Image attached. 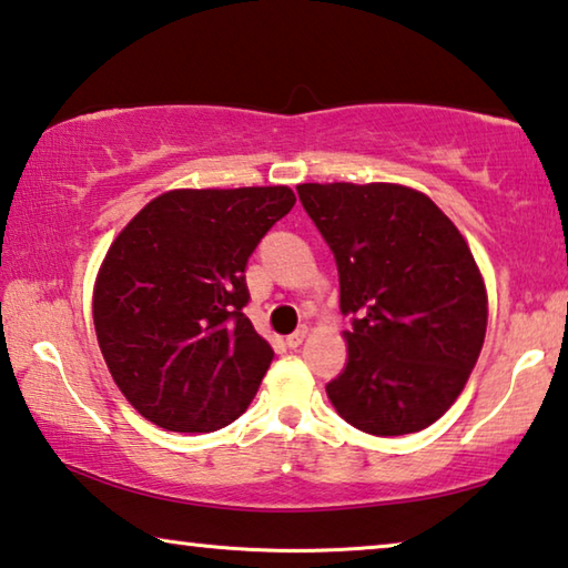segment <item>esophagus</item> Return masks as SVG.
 <instances>
[{
  "instance_id": "34e87169",
  "label": "esophagus",
  "mask_w": 568,
  "mask_h": 568,
  "mask_svg": "<svg viewBox=\"0 0 568 568\" xmlns=\"http://www.w3.org/2000/svg\"><path fill=\"white\" fill-rule=\"evenodd\" d=\"M305 336H308V328H298V331H295V333H291V336H287L285 338V346L287 348H298L301 344H303V341H305Z\"/></svg>"
}]
</instances>
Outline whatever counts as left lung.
Instances as JSON below:
<instances>
[{
	"instance_id": "8db88e82",
	"label": "left lung",
	"mask_w": 568,
	"mask_h": 568,
	"mask_svg": "<svg viewBox=\"0 0 568 568\" xmlns=\"http://www.w3.org/2000/svg\"><path fill=\"white\" fill-rule=\"evenodd\" d=\"M298 196L333 252L351 316L331 404L368 435L429 427L463 392L488 326L465 237L429 196L399 184H301Z\"/></svg>"
}]
</instances>
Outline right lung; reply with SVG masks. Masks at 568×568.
Masks as SVG:
<instances>
[{"label":"right lung","mask_w":568,"mask_h":568,"mask_svg":"<svg viewBox=\"0 0 568 568\" xmlns=\"http://www.w3.org/2000/svg\"><path fill=\"white\" fill-rule=\"evenodd\" d=\"M293 204L287 186L176 189L115 237L93 323L113 382L149 422L214 432L247 409L275 354L242 313L245 267Z\"/></svg>","instance_id":"obj_1"}]
</instances>
